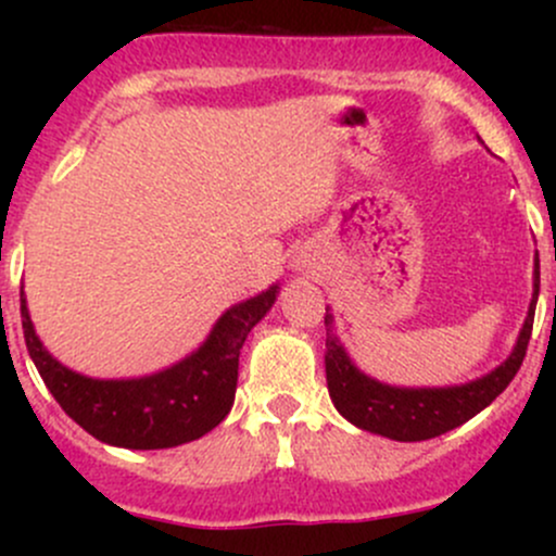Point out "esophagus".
Returning a JSON list of instances; mask_svg holds the SVG:
<instances>
[{"mask_svg":"<svg viewBox=\"0 0 556 556\" xmlns=\"http://www.w3.org/2000/svg\"><path fill=\"white\" fill-rule=\"evenodd\" d=\"M298 266H300V261H298Z\"/></svg>","mask_w":556,"mask_h":556,"instance_id":"34e87169","label":"esophagus"}]
</instances>
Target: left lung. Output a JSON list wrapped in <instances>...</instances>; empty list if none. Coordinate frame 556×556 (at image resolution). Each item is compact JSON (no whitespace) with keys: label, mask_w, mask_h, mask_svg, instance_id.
Instances as JSON below:
<instances>
[{"label":"left lung","mask_w":556,"mask_h":556,"mask_svg":"<svg viewBox=\"0 0 556 556\" xmlns=\"http://www.w3.org/2000/svg\"><path fill=\"white\" fill-rule=\"evenodd\" d=\"M533 287L531 311L522 324L513 355L500 368H494L483 379L470 381V384L446 389H400L379 384V381L363 376L348 361L334 337L329 334L327 384L331 402L358 429L381 433V437L397 439V442H424V439H433L439 433L457 429L500 397L509 381L515 379V374L520 371L533 331L535 300H539V266H535ZM324 324L329 327L331 316L324 318Z\"/></svg>","instance_id":"obj_1"}]
</instances>
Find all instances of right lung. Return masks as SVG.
Wrapping results in <instances>:
<instances>
[{
	"label": "right lung",
	"instance_id": "right-lung-1",
	"mask_svg": "<svg viewBox=\"0 0 556 556\" xmlns=\"http://www.w3.org/2000/svg\"><path fill=\"white\" fill-rule=\"evenodd\" d=\"M277 287L232 305L201 350L146 379L99 381L67 371L38 342L21 287L23 337L43 384L75 424L99 442L127 450H164L203 437L232 407L238 358L248 331L264 318Z\"/></svg>",
	"mask_w": 556,
	"mask_h": 556
}]
</instances>
